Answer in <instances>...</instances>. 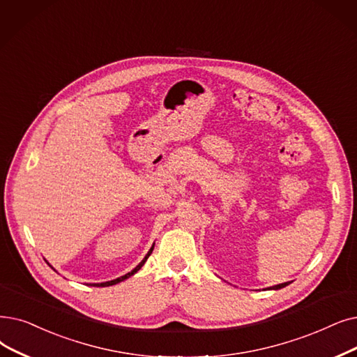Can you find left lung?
I'll list each match as a JSON object with an SVG mask.
<instances>
[{
  "mask_svg": "<svg viewBox=\"0 0 357 357\" xmlns=\"http://www.w3.org/2000/svg\"><path fill=\"white\" fill-rule=\"evenodd\" d=\"M290 282H286V283H282V284H277V286H273V287H268V290H278V289H283L286 286H289Z\"/></svg>",
  "mask_w": 357,
  "mask_h": 357,
  "instance_id": "left-lung-1",
  "label": "left lung"
}]
</instances>
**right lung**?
Here are the masks:
<instances>
[{
  "instance_id": "1",
  "label": "right lung",
  "mask_w": 357,
  "mask_h": 357,
  "mask_svg": "<svg viewBox=\"0 0 357 357\" xmlns=\"http://www.w3.org/2000/svg\"><path fill=\"white\" fill-rule=\"evenodd\" d=\"M153 248H154V243L151 245V248H150V251L146 254V257L143 258V261L140 262V264H138L134 270H131L130 273H127L126 275H121V277H118V278H115V280H111V282H105V283H93V286H99V287H106V286H114V284H116V283H121V282H123V280H127L128 277H131V275H134L138 270H140L143 266H144V262L147 261V258L150 257V254L153 252Z\"/></svg>"
}]
</instances>
